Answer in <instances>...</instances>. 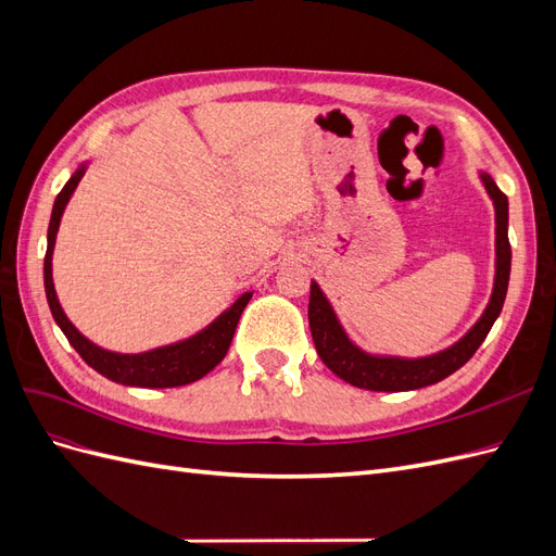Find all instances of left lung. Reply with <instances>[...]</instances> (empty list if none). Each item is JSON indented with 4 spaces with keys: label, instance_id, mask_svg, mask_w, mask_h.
Here are the masks:
<instances>
[{
    "label": "left lung",
    "instance_id": "1",
    "mask_svg": "<svg viewBox=\"0 0 556 556\" xmlns=\"http://www.w3.org/2000/svg\"><path fill=\"white\" fill-rule=\"evenodd\" d=\"M484 185L494 204L496 220V262H494V288L490 304L478 317L457 343L433 352L427 357H394V355H371L350 341L343 325L336 317L329 299L319 290V285L311 280V301H308V325L313 333V343L319 359L327 364L345 382L371 392H410L419 387L435 384L462 368L476 355L480 343L486 339L496 317L501 315L503 301H506L508 280H510V243H508V197L498 190V185L490 174L480 172Z\"/></svg>",
    "mask_w": 556,
    "mask_h": 556
}]
</instances>
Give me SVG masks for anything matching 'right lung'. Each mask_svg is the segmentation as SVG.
Masks as SVG:
<instances>
[{
  "instance_id": "obj_1",
  "label": "right lung",
  "mask_w": 556,
  "mask_h": 556,
  "mask_svg": "<svg viewBox=\"0 0 556 556\" xmlns=\"http://www.w3.org/2000/svg\"><path fill=\"white\" fill-rule=\"evenodd\" d=\"M86 169H88V162H83L74 172V176L66 180L62 192L55 199L53 213H50V225H48L43 285H46L48 306L55 317L58 327L66 336V341L74 345L78 355L86 359L88 366H92L97 374H102L104 378L117 384L148 387V390H155V387H180V384H190L199 378H204L225 359L233 339V331H237L241 313L248 306V301L252 299V292H243L227 311L217 315L208 327L197 331L194 336H190V339H182L178 343L162 345L148 352H139V355H123V352H111L94 345L72 325V319L64 315L55 292V285H53V248H55L62 213L66 204H70V199L78 188V182L83 174H86Z\"/></svg>"
}]
</instances>
